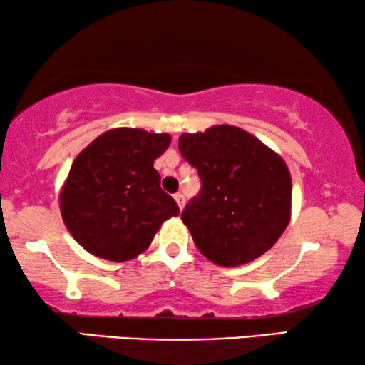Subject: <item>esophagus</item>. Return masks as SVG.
<instances>
[{"instance_id":"1","label":"esophagus","mask_w":365,"mask_h":365,"mask_svg":"<svg viewBox=\"0 0 365 365\" xmlns=\"http://www.w3.org/2000/svg\"><path fill=\"white\" fill-rule=\"evenodd\" d=\"M174 200H176L179 210H182V207H184V194L182 192H176V194H174Z\"/></svg>"}]
</instances>
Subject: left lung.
I'll list each match as a JSON object with an SVG mask.
<instances>
[{
  "label": "left lung",
  "instance_id": "8db88e82",
  "mask_svg": "<svg viewBox=\"0 0 365 365\" xmlns=\"http://www.w3.org/2000/svg\"><path fill=\"white\" fill-rule=\"evenodd\" d=\"M179 153L201 179L200 194L181 215L197 250L220 267H238L268 252L290 221L285 160L233 125L182 134Z\"/></svg>",
  "mask_w": 365,
  "mask_h": 365
}]
</instances>
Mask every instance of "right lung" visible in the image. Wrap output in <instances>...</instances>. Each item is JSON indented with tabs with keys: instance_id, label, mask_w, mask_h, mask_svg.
<instances>
[{
	"instance_id": "add662e5",
	"label": "right lung",
	"mask_w": 365,
	"mask_h": 365,
	"mask_svg": "<svg viewBox=\"0 0 365 365\" xmlns=\"http://www.w3.org/2000/svg\"><path fill=\"white\" fill-rule=\"evenodd\" d=\"M169 144V134L122 127L98 135L75 158L60 192V211L88 253L108 262L135 258L160 225L179 215L154 169Z\"/></svg>"
}]
</instances>
